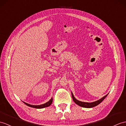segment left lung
<instances>
[{
    "label": "left lung",
    "mask_w": 126,
    "mask_h": 126,
    "mask_svg": "<svg viewBox=\"0 0 126 126\" xmlns=\"http://www.w3.org/2000/svg\"><path fill=\"white\" fill-rule=\"evenodd\" d=\"M108 95V94L105 95V96H104L103 97H102V98L98 100L97 101H95V102H92V103H87V102H81V101H79L76 99L75 97L74 96L72 92V98L74 102L76 104H77V105H79V106L81 107H85V108H91V107H94L96 106H97L98 105H99V104L103 102V100L106 97V96Z\"/></svg>",
    "instance_id": "obj_1"
}]
</instances>
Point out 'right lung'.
Returning a JSON list of instances; mask_svg holds the SVG:
<instances>
[{
	"mask_svg": "<svg viewBox=\"0 0 126 126\" xmlns=\"http://www.w3.org/2000/svg\"><path fill=\"white\" fill-rule=\"evenodd\" d=\"M53 102V98H51V99L48 101L45 104H42V105H30V104H29L28 103H26L25 102H24V103L27 105V106H28L29 107H33V108H35V109H43V108H44V107H48L49 106L51 105V104H52Z\"/></svg>",
	"mask_w": 126,
	"mask_h": 126,
	"instance_id": "add662e5",
	"label": "right lung"
}]
</instances>
